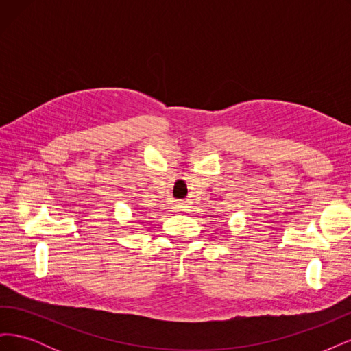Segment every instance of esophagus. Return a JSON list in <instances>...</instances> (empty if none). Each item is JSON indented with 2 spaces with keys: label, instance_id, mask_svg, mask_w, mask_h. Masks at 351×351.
<instances>
[{
  "label": "esophagus",
  "instance_id": "obj_1",
  "mask_svg": "<svg viewBox=\"0 0 351 351\" xmlns=\"http://www.w3.org/2000/svg\"><path fill=\"white\" fill-rule=\"evenodd\" d=\"M186 206H184V204H182V202H177V204H174V210L176 212H184L186 209H184Z\"/></svg>",
  "mask_w": 351,
  "mask_h": 351
}]
</instances>
